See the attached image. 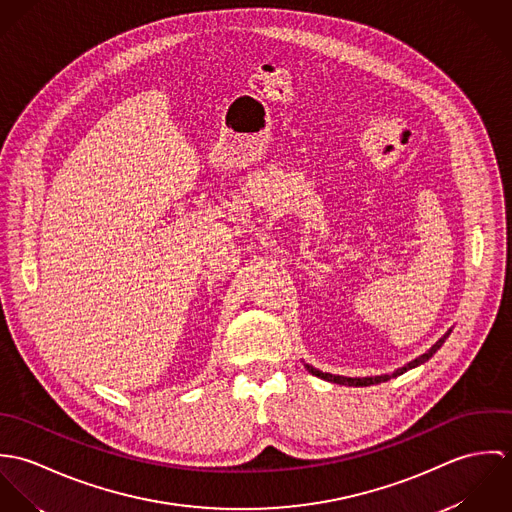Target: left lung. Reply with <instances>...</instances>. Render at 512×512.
Here are the masks:
<instances>
[{
    "instance_id": "8db88e82",
    "label": "left lung",
    "mask_w": 512,
    "mask_h": 512,
    "mask_svg": "<svg viewBox=\"0 0 512 512\" xmlns=\"http://www.w3.org/2000/svg\"><path fill=\"white\" fill-rule=\"evenodd\" d=\"M449 333H451V329L439 339L438 343L430 349V351H426L424 355H420L418 359H414V361H410L408 365L402 366V368H398V370H394L392 374H380V376H363V378H351V376H339V374H331V372H323V370H319V368H315V366L305 365L303 366L313 374V376H317V378H323V380H327V382H333V384H345V386H370V384H378V382H386V380H390V378H396V376H400V374H404L406 370H410V368H416V366L424 365L426 361H430L436 353H438L439 347L445 343V339L449 337Z\"/></svg>"
}]
</instances>
